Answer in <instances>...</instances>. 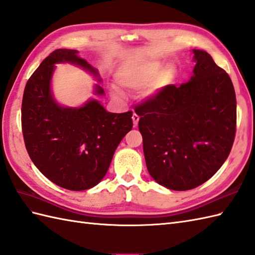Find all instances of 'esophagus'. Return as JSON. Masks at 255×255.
<instances>
[{
    "label": "esophagus",
    "instance_id": "obj_1",
    "mask_svg": "<svg viewBox=\"0 0 255 255\" xmlns=\"http://www.w3.org/2000/svg\"><path fill=\"white\" fill-rule=\"evenodd\" d=\"M132 120H133V126L136 128L138 121H139V117L136 115V113H133V117H132Z\"/></svg>",
    "mask_w": 255,
    "mask_h": 255
}]
</instances>
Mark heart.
Wrapping results in <instances>:
<instances>
[{
    "instance_id": "heart-1",
    "label": "heart",
    "mask_w": 255,
    "mask_h": 255,
    "mask_svg": "<svg viewBox=\"0 0 255 255\" xmlns=\"http://www.w3.org/2000/svg\"><path fill=\"white\" fill-rule=\"evenodd\" d=\"M178 72L173 65L161 69V64L156 61L134 64L122 69L118 74V83L122 87L133 90L145 89V96L151 98L169 85L177 81Z\"/></svg>"
}]
</instances>
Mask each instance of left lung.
<instances>
[{"label":"left lung","mask_w":255,"mask_h":255,"mask_svg":"<svg viewBox=\"0 0 255 255\" xmlns=\"http://www.w3.org/2000/svg\"><path fill=\"white\" fill-rule=\"evenodd\" d=\"M192 52L190 81L169 85L135 109L148 172L174 191L211 179L228 158L236 134L233 82L206 51Z\"/></svg>","instance_id":"obj_1"}]
</instances>
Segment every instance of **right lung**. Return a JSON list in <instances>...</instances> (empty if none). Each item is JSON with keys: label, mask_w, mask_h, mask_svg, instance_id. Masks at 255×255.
<instances>
[{"label": "right lung", "mask_w": 255, "mask_h": 255, "mask_svg": "<svg viewBox=\"0 0 255 255\" xmlns=\"http://www.w3.org/2000/svg\"><path fill=\"white\" fill-rule=\"evenodd\" d=\"M77 54V50L58 49L47 56L28 80L21 104L30 159L44 177L71 191L88 190L104 179L118 145L133 127L132 111L108 112L93 98L81 107L55 100L51 89L55 64L80 66L101 83L98 70ZM94 94L104 96L105 90L96 84Z\"/></svg>", "instance_id": "1"}]
</instances>
